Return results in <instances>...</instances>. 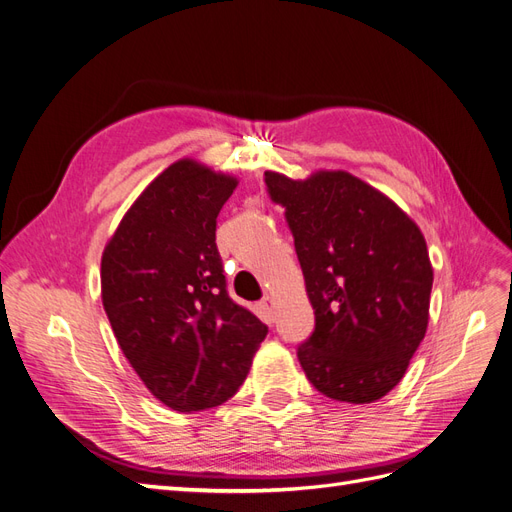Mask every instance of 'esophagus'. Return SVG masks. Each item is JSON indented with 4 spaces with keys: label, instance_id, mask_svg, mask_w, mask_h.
Returning <instances> with one entry per match:
<instances>
[{
    "label": "esophagus",
    "instance_id": "obj_1",
    "mask_svg": "<svg viewBox=\"0 0 512 512\" xmlns=\"http://www.w3.org/2000/svg\"><path fill=\"white\" fill-rule=\"evenodd\" d=\"M260 309H262V312H265L269 318H273V312H275V301H273V297H262Z\"/></svg>",
    "mask_w": 512,
    "mask_h": 512
}]
</instances>
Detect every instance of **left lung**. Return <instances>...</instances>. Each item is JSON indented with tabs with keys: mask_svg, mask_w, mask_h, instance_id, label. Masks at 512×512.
I'll return each instance as SVG.
<instances>
[{
	"mask_svg": "<svg viewBox=\"0 0 512 512\" xmlns=\"http://www.w3.org/2000/svg\"><path fill=\"white\" fill-rule=\"evenodd\" d=\"M286 209L316 329L297 348L307 380L335 401L371 404L404 378L429 322L433 269L423 232L365 181L318 170L265 173Z\"/></svg>",
	"mask_w": 512,
	"mask_h": 512,
	"instance_id": "1",
	"label": "left lung"
}]
</instances>
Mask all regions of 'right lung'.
<instances>
[{
  "mask_svg": "<svg viewBox=\"0 0 512 512\" xmlns=\"http://www.w3.org/2000/svg\"><path fill=\"white\" fill-rule=\"evenodd\" d=\"M237 179L170 164L123 215L102 254V303L151 395L177 412L224 404L269 329L228 297L215 245Z\"/></svg>",
  "mask_w": 512,
  "mask_h": 512,
  "instance_id": "add662e5",
  "label": "right lung"
}]
</instances>
